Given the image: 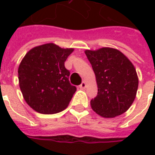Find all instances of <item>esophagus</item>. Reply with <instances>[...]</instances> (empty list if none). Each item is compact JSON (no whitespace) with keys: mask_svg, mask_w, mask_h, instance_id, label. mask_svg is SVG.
Instances as JSON below:
<instances>
[{"mask_svg":"<svg viewBox=\"0 0 155 155\" xmlns=\"http://www.w3.org/2000/svg\"><path fill=\"white\" fill-rule=\"evenodd\" d=\"M85 87H86V82H85V81H83L81 84V85H80V88H81V89H84Z\"/></svg>","mask_w":155,"mask_h":155,"instance_id":"34e87169","label":"esophagus"}]
</instances>
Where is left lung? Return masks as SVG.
<instances>
[{
	"instance_id": "obj_1",
	"label": "left lung",
	"mask_w": 155,
	"mask_h": 155,
	"mask_svg": "<svg viewBox=\"0 0 155 155\" xmlns=\"http://www.w3.org/2000/svg\"><path fill=\"white\" fill-rule=\"evenodd\" d=\"M95 74L98 94L91 100L92 110L104 118H114L126 112L136 97L139 78L126 55L117 49L102 47L85 50Z\"/></svg>"
}]
</instances>
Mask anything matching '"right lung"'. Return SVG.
<instances>
[{"instance_id":"add662e5","label":"right lung","mask_w":155,"mask_h":155,"mask_svg":"<svg viewBox=\"0 0 155 155\" xmlns=\"http://www.w3.org/2000/svg\"><path fill=\"white\" fill-rule=\"evenodd\" d=\"M73 51L74 48L47 43L32 48L23 57L18 68L19 85L35 111L52 114L67 108L76 88L70 84L64 61Z\"/></svg>"}]
</instances>
